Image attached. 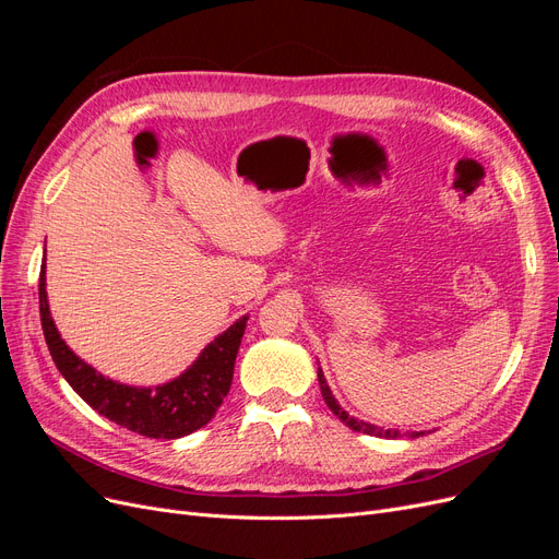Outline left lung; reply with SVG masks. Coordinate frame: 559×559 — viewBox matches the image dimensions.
<instances>
[{"mask_svg":"<svg viewBox=\"0 0 559 559\" xmlns=\"http://www.w3.org/2000/svg\"><path fill=\"white\" fill-rule=\"evenodd\" d=\"M317 378H319V389H321V396H324V401H326V405L329 408L333 411V415L343 421V425H347L349 429H354V431H361V433H368V436H384V438H401V431H392V429H380V427H373V425H368V421H361V419H354V417H349L341 405H337V401L333 399V394H331V389H329V384H326V380H324V373H321V368L317 370ZM411 438H419V436H425V431H413V433H408Z\"/></svg>","mask_w":559,"mask_h":559,"instance_id":"1","label":"left lung"}]
</instances>
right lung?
Wrapping results in <instances>:
<instances>
[{"label":"right lung","instance_id":"right-lung-1","mask_svg":"<svg viewBox=\"0 0 559 559\" xmlns=\"http://www.w3.org/2000/svg\"><path fill=\"white\" fill-rule=\"evenodd\" d=\"M39 314L50 357L74 392L99 415L146 438L189 436L216 415L230 389L235 357L247 324V317H242L214 337V343L202 349L198 361L177 380L156 389H138L99 376L64 345L48 312L44 270L39 277Z\"/></svg>","mask_w":559,"mask_h":559}]
</instances>
